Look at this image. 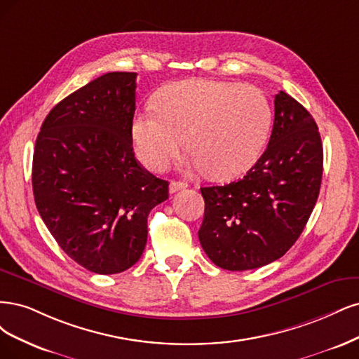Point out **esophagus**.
Instances as JSON below:
<instances>
[{
  "label": "esophagus",
  "mask_w": 359,
  "mask_h": 359,
  "mask_svg": "<svg viewBox=\"0 0 359 359\" xmlns=\"http://www.w3.org/2000/svg\"><path fill=\"white\" fill-rule=\"evenodd\" d=\"M184 188H187V183H183V182H171L170 187H168L170 194H175L180 189H184Z\"/></svg>",
  "instance_id": "esophagus-1"
}]
</instances>
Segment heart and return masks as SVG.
Returning <instances> with one entry per match:
<instances>
[{"label":"heart","mask_w":359,"mask_h":359,"mask_svg":"<svg viewBox=\"0 0 359 359\" xmlns=\"http://www.w3.org/2000/svg\"><path fill=\"white\" fill-rule=\"evenodd\" d=\"M273 122L271 104L253 85L191 79L161 90L156 109L133 122L137 155L159 170L179 155L187 137L195 165L215 179L249 170L262 154Z\"/></svg>","instance_id":"heart-1"}]
</instances>
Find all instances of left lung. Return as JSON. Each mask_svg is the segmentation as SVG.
<instances>
[{"instance_id": "left-lung-1", "label": "left lung", "mask_w": 359, "mask_h": 359, "mask_svg": "<svg viewBox=\"0 0 359 359\" xmlns=\"http://www.w3.org/2000/svg\"><path fill=\"white\" fill-rule=\"evenodd\" d=\"M323 149L311 114L286 92L274 98L267 149L246 176L201 188L198 238L207 257L229 271L259 269L292 248L316 204Z\"/></svg>"}]
</instances>
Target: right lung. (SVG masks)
<instances>
[{
  "label": "right lung",
  "instance_id": "1",
  "mask_svg": "<svg viewBox=\"0 0 359 359\" xmlns=\"http://www.w3.org/2000/svg\"><path fill=\"white\" fill-rule=\"evenodd\" d=\"M137 73L92 80L49 111L37 135L32 191L60 248L86 270L116 274L140 259L147 216L168 182L134 156Z\"/></svg>",
  "mask_w": 359,
  "mask_h": 359
}]
</instances>
